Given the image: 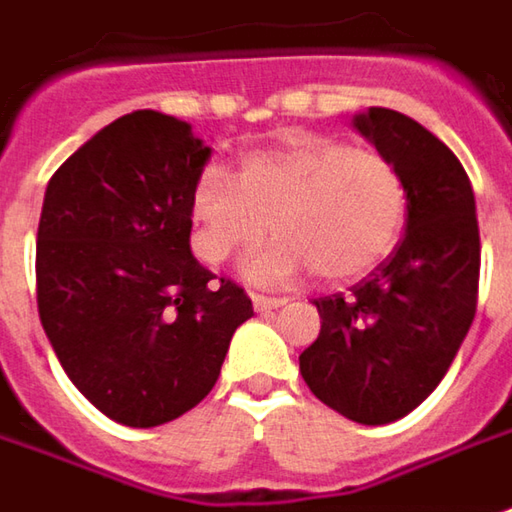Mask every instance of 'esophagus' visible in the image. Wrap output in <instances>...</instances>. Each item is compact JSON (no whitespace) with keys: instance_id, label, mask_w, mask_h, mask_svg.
I'll return each mask as SVG.
<instances>
[{"instance_id":"34e87169","label":"esophagus","mask_w":512,"mask_h":512,"mask_svg":"<svg viewBox=\"0 0 512 512\" xmlns=\"http://www.w3.org/2000/svg\"><path fill=\"white\" fill-rule=\"evenodd\" d=\"M250 302H253L256 313H267V310H276V307L287 305V299H282V296H265V293H253Z\"/></svg>"}]
</instances>
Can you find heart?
Wrapping results in <instances>:
<instances>
[{"label": "heart", "instance_id": "obj_1", "mask_svg": "<svg viewBox=\"0 0 512 512\" xmlns=\"http://www.w3.org/2000/svg\"><path fill=\"white\" fill-rule=\"evenodd\" d=\"M407 207V182L387 156L342 139H296L245 156L233 179L222 168L199 173L190 247L216 267L256 245L270 222L279 233L247 256V279L279 285L313 267L325 282H350L399 245Z\"/></svg>", "mask_w": 512, "mask_h": 512}]
</instances>
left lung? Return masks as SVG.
Listing matches in <instances>:
<instances>
[{"instance_id": "obj_1", "label": "left lung", "mask_w": 512, "mask_h": 512, "mask_svg": "<svg viewBox=\"0 0 512 512\" xmlns=\"http://www.w3.org/2000/svg\"><path fill=\"white\" fill-rule=\"evenodd\" d=\"M353 128L402 170L407 227L350 293L313 305L319 339L299 356L313 396L344 419L390 424L436 390L476 316L479 219L456 153L399 110L367 108Z\"/></svg>"}]
</instances>
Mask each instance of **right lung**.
<instances>
[{
  "label": "right lung",
  "instance_id": "add662e5",
  "mask_svg": "<svg viewBox=\"0 0 512 512\" xmlns=\"http://www.w3.org/2000/svg\"><path fill=\"white\" fill-rule=\"evenodd\" d=\"M210 148L182 119L133 110L50 176L36 233V305L53 353L96 410L128 427L205 399L247 293L190 253V190Z\"/></svg>",
  "mask_w": 512,
  "mask_h": 512
}]
</instances>
